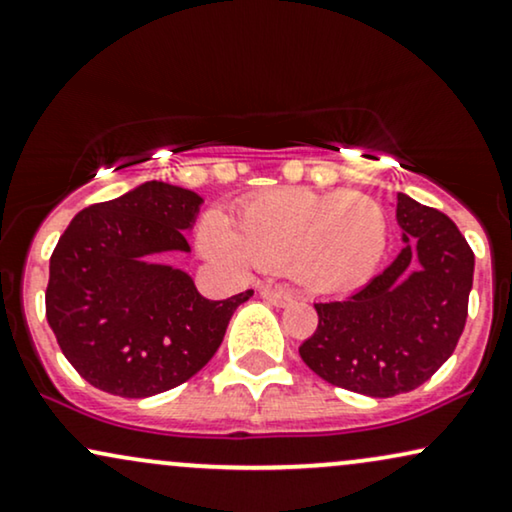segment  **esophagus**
Wrapping results in <instances>:
<instances>
[{"label": "esophagus", "instance_id": "obj_1", "mask_svg": "<svg viewBox=\"0 0 512 512\" xmlns=\"http://www.w3.org/2000/svg\"><path fill=\"white\" fill-rule=\"evenodd\" d=\"M261 296L275 306H287L289 301H292V292H289V289H282V287H263Z\"/></svg>", "mask_w": 512, "mask_h": 512}]
</instances>
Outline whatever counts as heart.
I'll use <instances>...</instances> for the list:
<instances>
[{
    "mask_svg": "<svg viewBox=\"0 0 512 512\" xmlns=\"http://www.w3.org/2000/svg\"><path fill=\"white\" fill-rule=\"evenodd\" d=\"M384 208L361 192L287 187L239 206L237 223L211 211L201 220L206 254L227 268L289 270L313 292H346L370 280L387 251Z\"/></svg>",
    "mask_w": 512,
    "mask_h": 512,
    "instance_id": "heart-1",
    "label": "heart"
}]
</instances>
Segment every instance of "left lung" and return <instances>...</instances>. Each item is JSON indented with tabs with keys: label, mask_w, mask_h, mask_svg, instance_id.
<instances>
[{
	"label": "left lung",
	"mask_w": 512,
	"mask_h": 512,
	"mask_svg": "<svg viewBox=\"0 0 512 512\" xmlns=\"http://www.w3.org/2000/svg\"><path fill=\"white\" fill-rule=\"evenodd\" d=\"M403 249L358 292L320 301L318 330L299 346L325 382L389 399L418 389L449 361L468 318L475 254L456 223L396 197Z\"/></svg>",
	"instance_id": "obj_1"
}]
</instances>
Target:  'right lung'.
<instances>
[{"mask_svg": "<svg viewBox=\"0 0 512 512\" xmlns=\"http://www.w3.org/2000/svg\"><path fill=\"white\" fill-rule=\"evenodd\" d=\"M204 199L168 182L82 208L52 258L47 323L63 356L92 387L147 399L211 361L251 289L204 299L185 270L144 256L189 251L185 230Z\"/></svg>", "mask_w": 512, "mask_h": 512, "instance_id": "right-lung-1", "label": "right lung"}]
</instances>
